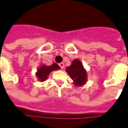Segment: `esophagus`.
<instances>
[{
	"instance_id": "obj_1",
	"label": "esophagus",
	"mask_w": 128,
	"mask_h": 128,
	"mask_svg": "<svg viewBox=\"0 0 128 128\" xmlns=\"http://www.w3.org/2000/svg\"><path fill=\"white\" fill-rule=\"evenodd\" d=\"M58 66H59V67H60L61 69H62V68H64V63H63V62H60V63L58 64Z\"/></svg>"
}]
</instances>
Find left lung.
I'll use <instances>...</instances> for the list:
<instances>
[{
    "label": "left lung",
    "mask_w": 128,
    "mask_h": 128,
    "mask_svg": "<svg viewBox=\"0 0 128 128\" xmlns=\"http://www.w3.org/2000/svg\"><path fill=\"white\" fill-rule=\"evenodd\" d=\"M66 71L71 79L74 81L75 85L80 86L86 82V70H84L82 64L79 60H74L72 62V65L67 68Z\"/></svg>",
    "instance_id": "1"
}]
</instances>
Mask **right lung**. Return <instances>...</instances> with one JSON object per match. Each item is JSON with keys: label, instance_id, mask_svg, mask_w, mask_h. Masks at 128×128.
I'll return each instance as SVG.
<instances>
[{"label": "right lung", "instance_id": "right-lung-1", "mask_svg": "<svg viewBox=\"0 0 128 128\" xmlns=\"http://www.w3.org/2000/svg\"><path fill=\"white\" fill-rule=\"evenodd\" d=\"M60 68V67L56 64V63H54L53 65H51L50 66H41L38 69V71L36 72V76L38 77L40 81L44 82L45 81L48 75L49 74L51 71L55 70H58Z\"/></svg>", "mask_w": 128, "mask_h": 128}]
</instances>
